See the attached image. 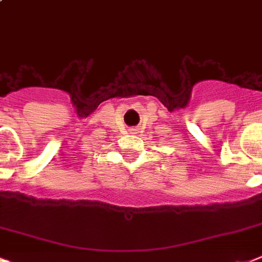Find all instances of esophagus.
I'll return each mask as SVG.
<instances>
[{"label":"esophagus","instance_id":"esophagus-1","mask_svg":"<svg viewBox=\"0 0 262 262\" xmlns=\"http://www.w3.org/2000/svg\"><path fill=\"white\" fill-rule=\"evenodd\" d=\"M129 131H133V134H134V133H135V131H138V129H136V128H131V129H129Z\"/></svg>","mask_w":262,"mask_h":262}]
</instances>
